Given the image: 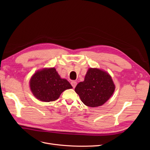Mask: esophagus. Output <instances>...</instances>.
Wrapping results in <instances>:
<instances>
[{"label":"esophagus","instance_id":"34e87169","mask_svg":"<svg viewBox=\"0 0 150 150\" xmlns=\"http://www.w3.org/2000/svg\"><path fill=\"white\" fill-rule=\"evenodd\" d=\"M71 84L72 87H73V88H75V87L77 85V82H76V81H72Z\"/></svg>","mask_w":150,"mask_h":150}]
</instances>
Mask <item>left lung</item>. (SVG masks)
Returning <instances> with one entry per match:
<instances>
[{
  "instance_id": "8db88e82",
  "label": "left lung",
  "mask_w": 150,
  "mask_h": 150,
  "mask_svg": "<svg viewBox=\"0 0 150 150\" xmlns=\"http://www.w3.org/2000/svg\"><path fill=\"white\" fill-rule=\"evenodd\" d=\"M115 89V85L107 72L97 68H89L84 81L78 84L75 91L86 106L94 108L105 103Z\"/></svg>"
}]
</instances>
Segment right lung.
I'll return each mask as SVG.
<instances>
[{
	"label": "right lung",
	"instance_id": "1",
	"mask_svg": "<svg viewBox=\"0 0 150 150\" xmlns=\"http://www.w3.org/2000/svg\"><path fill=\"white\" fill-rule=\"evenodd\" d=\"M29 83L34 96L44 102L56 101L64 91L72 88L69 81L61 78L54 67L38 71Z\"/></svg>",
	"mask_w": 150,
	"mask_h": 150
}]
</instances>
